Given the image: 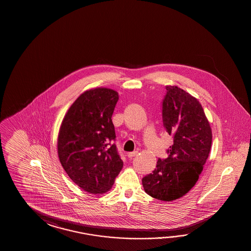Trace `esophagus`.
I'll use <instances>...</instances> for the list:
<instances>
[{"instance_id":"esophagus-1","label":"esophagus","mask_w":251,"mask_h":251,"mask_svg":"<svg viewBox=\"0 0 251 251\" xmlns=\"http://www.w3.org/2000/svg\"><path fill=\"white\" fill-rule=\"evenodd\" d=\"M137 153H138V152L136 151L129 152V153H127V157L130 158V159H132V158L134 157L135 155H137Z\"/></svg>"}]
</instances>
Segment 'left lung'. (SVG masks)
Segmentation results:
<instances>
[{
  "mask_svg": "<svg viewBox=\"0 0 251 251\" xmlns=\"http://www.w3.org/2000/svg\"><path fill=\"white\" fill-rule=\"evenodd\" d=\"M166 90L163 126L174 137V145L167 151L169 157L159 159L142 183L152 198L172 201L184 196L198 181L209 157L212 132L196 98L177 86H166Z\"/></svg>",
  "mask_w": 251,
  "mask_h": 251,
  "instance_id": "left-lung-1",
  "label": "left lung"
}]
</instances>
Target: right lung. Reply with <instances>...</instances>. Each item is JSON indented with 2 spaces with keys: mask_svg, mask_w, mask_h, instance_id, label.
<instances>
[{
  "mask_svg": "<svg viewBox=\"0 0 251 251\" xmlns=\"http://www.w3.org/2000/svg\"><path fill=\"white\" fill-rule=\"evenodd\" d=\"M119 95L111 88H92L70 105L58 136L59 162L70 179L85 192L110 190L123 168L115 140L112 115Z\"/></svg>",
  "mask_w": 251,
  "mask_h": 251,
  "instance_id": "1",
  "label": "right lung"
}]
</instances>
